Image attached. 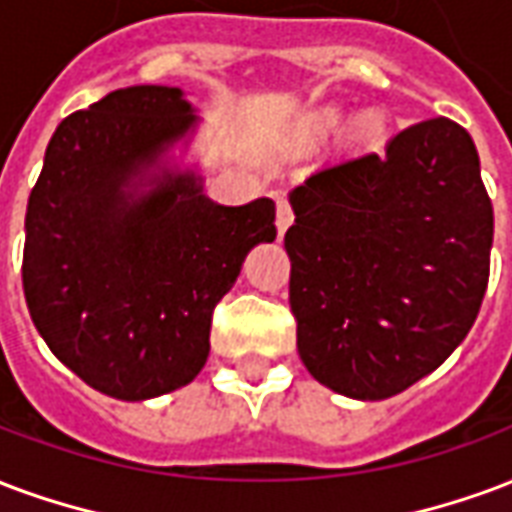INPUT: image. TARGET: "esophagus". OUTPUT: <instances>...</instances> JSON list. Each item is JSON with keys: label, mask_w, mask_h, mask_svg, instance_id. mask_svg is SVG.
<instances>
[{"label": "esophagus", "mask_w": 512, "mask_h": 512, "mask_svg": "<svg viewBox=\"0 0 512 512\" xmlns=\"http://www.w3.org/2000/svg\"><path fill=\"white\" fill-rule=\"evenodd\" d=\"M293 206L287 198H276V230H279V238L285 236V230L293 225Z\"/></svg>", "instance_id": "obj_1"}]
</instances>
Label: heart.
<instances>
[{"label": "heart", "mask_w": 512, "mask_h": 512, "mask_svg": "<svg viewBox=\"0 0 512 512\" xmlns=\"http://www.w3.org/2000/svg\"><path fill=\"white\" fill-rule=\"evenodd\" d=\"M323 121H325V124H333V121H336V113H325Z\"/></svg>", "instance_id": "1"}]
</instances>
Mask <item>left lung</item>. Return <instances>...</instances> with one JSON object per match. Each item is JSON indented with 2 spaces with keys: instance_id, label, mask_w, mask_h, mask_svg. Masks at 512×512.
Returning <instances> with one entry per match:
<instances>
[{
  "instance_id": "8db88e82",
  "label": "left lung",
  "mask_w": 512,
  "mask_h": 512,
  "mask_svg": "<svg viewBox=\"0 0 512 512\" xmlns=\"http://www.w3.org/2000/svg\"><path fill=\"white\" fill-rule=\"evenodd\" d=\"M290 200V312L314 380L388 399L464 342L488 287L494 208L461 124H410Z\"/></svg>"
}]
</instances>
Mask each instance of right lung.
Returning a JSON list of instances; mask_svg holds the SVG:
<instances>
[{
    "label": "right lung",
    "instance_id": "obj_1",
    "mask_svg": "<svg viewBox=\"0 0 512 512\" xmlns=\"http://www.w3.org/2000/svg\"><path fill=\"white\" fill-rule=\"evenodd\" d=\"M192 124L181 89H116L56 127L29 195V314L56 358L113 399L195 380L214 309L249 249L276 238L274 200L217 206L192 173L124 192Z\"/></svg>",
    "mask_w": 512,
    "mask_h": 512
}]
</instances>
